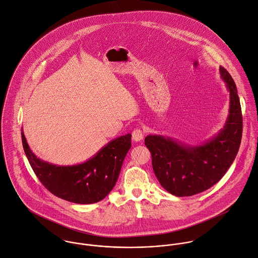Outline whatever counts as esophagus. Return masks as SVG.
<instances>
[{"label":"esophagus","instance_id":"obj_1","mask_svg":"<svg viewBox=\"0 0 258 258\" xmlns=\"http://www.w3.org/2000/svg\"><path fill=\"white\" fill-rule=\"evenodd\" d=\"M144 132L141 130V128H136L134 130L133 134H132V137H133V140L135 142H141L143 139H144Z\"/></svg>","mask_w":258,"mask_h":258}]
</instances>
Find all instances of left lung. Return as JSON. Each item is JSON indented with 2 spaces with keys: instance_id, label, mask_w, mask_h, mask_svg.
Masks as SVG:
<instances>
[{
  "instance_id": "1",
  "label": "left lung",
  "mask_w": 258,
  "mask_h": 258,
  "mask_svg": "<svg viewBox=\"0 0 258 258\" xmlns=\"http://www.w3.org/2000/svg\"><path fill=\"white\" fill-rule=\"evenodd\" d=\"M229 93V109L222 130L201 146L184 145L172 138L150 135V150L155 176L175 197L203 192L219 181L238 153L242 137V114L237 89L229 73L219 67Z\"/></svg>"
}]
</instances>
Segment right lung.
Returning <instances> with one entry per match:
<instances>
[{"mask_svg":"<svg viewBox=\"0 0 258 258\" xmlns=\"http://www.w3.org/2000/svg\"><path fill=\"white\" fill-rule=\"evenodd\" d=\"M22 142L34 172L50 192L74 204L91 205L101 202L115 185L123 159L132 147V135L110 141L93 157L75 165H56L37 157L23 130Z\"/></svg>","mask_w":258,"mask_h":258,"instance_id":"right-lung-1","label":"right lung"}]
</instances>
